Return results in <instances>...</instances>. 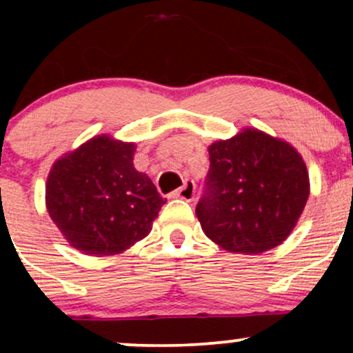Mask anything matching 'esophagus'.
Instances as JSON below:
<instances>
[{
    "mask_svg": "<svg viewBox=\"0 0 353 353\" xmlns=\"http://www.w3.org/2000/svg\"><path fill=\"white\" fill-rule=\"evenodd\" d=\"M172 197H176V199L188 201V202L194 201V197H196V184H194V181H185L182 188L174 190Z\"/></svg>",
    "mask_w": 353,
    "mask_h": 353,
    "instance_id": "esophagus-1",
    "label": "esophagus"
}]
</instances>
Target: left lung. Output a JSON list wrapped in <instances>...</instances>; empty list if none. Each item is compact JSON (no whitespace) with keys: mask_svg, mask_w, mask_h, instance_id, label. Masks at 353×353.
I'll return each mask as SVG.
<instances>
[{"mask_svg":"<svg viewBox=\"0 0 353 353\" xmlns=\"http://www.w3.org/2000/svg\"><path fill=\"white\" fill-rule=\"evenodd\" d=\"M205 194L196 208L214 244L255 255L290 236L310 194L307 165L287 141L245 128L209 145Z\"/></svg>","mask_w":353,"mask_h":353,"instance_id":"left-lung-1","label":"left lung"}]
</instances>
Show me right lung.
Wrapping results in <instances>:
<instances>
[{
  "label": "right lung",
  "mask_w": 353,
  "mask_h": 353,
  "mask_svg": "<svg viewBox=\"0 0 353 353\" xmlns=\"http://www.w3.org/2000/svg\"><path fill=\"white\" fill-rule=\"evenodd\" d=\"M134 143L94 136L52 164L46 181L50 217L79 252L123 254L151 232L164 197L136 171Z\"/></svg>",
  "instance_id": "right-lung-1"
}]
</instances>
